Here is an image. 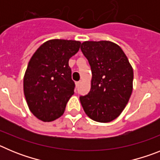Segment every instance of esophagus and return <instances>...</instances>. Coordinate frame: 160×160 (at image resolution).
<instances>
[{
    "label": "esophagus",
    "mask_w": 160,
    "mask_h": 160,
    "mask_svg": "<svg viewBox=\"0 0 160 160\" xmlns=\"http://www.w3.org/2000/svg\"><path fill=\"white\" fill-rule=\"evenodd\" d=\"M80 82H80V81H78V82H75V84H76V87H78V86H79V84H80Z\"/></svg>",
    "instance_id": "1"
}]
</instances>
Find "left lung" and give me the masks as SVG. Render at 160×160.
I'll list each match as a JSON object with an SVG mask.
<instances>
[{
    "mask_svg": "<svg viewBox=\"0 0 160 160\" xmlns=\"http://www.w3.org/2000/svg\"><path fill=\"white\" fill-rule=\"evenodd\" d=\"M81 50L92 72L90 92L79 98L83 110L96 122H111L131 95L132 67L122 49L111 42H84Z\"/></svg>",
    "mask_w": 160,
    "mask_h": 160,
    "instance_id": "obj_1",
    "label": "left lung"
}]
</instances>
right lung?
Here are the masks:
<instances>
[{"label":"right lung","instance_id":"obj_1","mask_svg":"<svg viewBox=\"0 0 160 160\" xmlns=\"http://www.w3.org/2000/svg\"><path fill=\"white\" fill-rule=\"evenodd\" d=\"M81 42L53 39L33 53L24 77V94L32 114L50 122L63 114L75 87L69 59L78 53Z\"/></svg>","mask_w":160,"mask_h":160}]
</instances>
